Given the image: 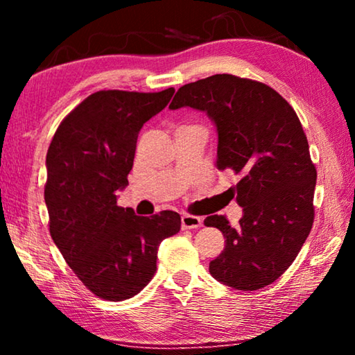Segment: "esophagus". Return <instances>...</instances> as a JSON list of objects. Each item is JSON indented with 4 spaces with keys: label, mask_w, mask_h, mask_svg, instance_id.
I'll list each match as a JSON object with an SVG mask.
<instances>
[{
    "label": "esophagus",
    "mask_w": 355,
    "mask_h": 355,
    "mask_svg": "<svg viewBox=\"0 0 355 355\" xmlns=\"http://www.w3.org/2000/svg\"><path fill=\"white\" fill-rule=\"evenodd\" d=\"M182 227L184 230H188V228H199L202 227V219L197 218V216H192V214H183L182 216Z\"/></svg>",
    "instance_id": "esophagus-1"
}]
</instances>
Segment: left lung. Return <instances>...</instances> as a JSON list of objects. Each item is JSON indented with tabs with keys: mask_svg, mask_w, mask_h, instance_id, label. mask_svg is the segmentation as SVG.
Listing matches in <instances>:
<instances>
[{
	"mask_svg": "<svg viewBox=\"0 0 355 355\" xmlns=\"http://www.w3.org/2000/svg\"><path fill=\"white\" fill-rule=\"evenodd\" d=\"M183 106L208 114L218 128V169L239 177V224L219 214L205 219L225 238L209 272L236 290H260L290 268L313 225L316 169L307 136L279 92L248 78L222 73L184 84L169 107Z\"/></svg>",
	"mask_w": 355,
	"mask_h": 355,
	"instance_id": "obj_1",
	"label": "left lung"
}]
</instances>
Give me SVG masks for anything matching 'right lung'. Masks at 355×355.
I'll list each match as a JSON object with an SVG mask.
<instances>
[{
	"mask_svg": "<svg viewBox=\"0 0 355 355\" xmlns=\"http://www.w3.org/2000/svg\"><path fill=\"white\" fill-rule=\"evenodd\" d=\"M173 92H95L62 120L48 147L50 235L76 277L101 299L117 302L139 293L156 271L161 241L180 232L178 213L136 216L116 196L128 184L141 128Z\"/></svg>",
	"mask_w": 355,
	"mask_h": 355,
	"instance_id": "obj_1",
	"label": "right lung"
}]
</instances>
